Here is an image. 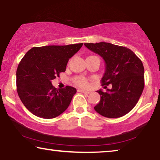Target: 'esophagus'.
Masks as SVG:
<instances>
[{
    "label": "esophagus",
    "mask_w": 160,
    "mask_h": 160,
    "mask_svg": "<svg viewBox=\"0 0 160 160\" xmlns=\"http://www.w3.org/2000/svg\"><path fill=\"white\" fill-rule=\"evenodd\" d=\"M78 92H79L84 93V94H89V91L84 90V89H78Z\"/></svg>",
    "instance_id": "1"
}]
</instances>
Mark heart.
Returning <instances> with one entry per match:
<instances>
[{
	"instance_id": "obj_1",
	"label": "heart",
	"mask_w": 160,
	"mask_h": 160,
	"mask_svg": "<svg viewBox=\"0 0 160 160\" xmlns=\"http://www.w3.org/2000/svg\"><path fill=\"white\" fill-rule=\"evenodd\" d=\"M73 82L77 86L80 87H85L87 85V78L82 77V76H77V77H76L74 78Z\"/></svg>"
}]
</instances>
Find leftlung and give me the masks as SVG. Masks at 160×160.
Masks as SVG:
<instances>
[{
  "instance_id": "left-lung-1",
  "label": "left lung",
  "mask_w": 160,
  "mask_h": 160,
  "mask_svg": "<svg viewBox=\"0 0 160 160\" xmlns=\"http://www.w3.org/2000/svg\"><path fill=\"white\" fill-rule=\"evenodd\" d=\"M84 46L103 59L106 71L101 79L102 85L111 86L106 92L98 91L100 100L94 108L107 118L123 117L134 108L143 92L142 61L130 49L121 46L106 42L87 43Z\"/></svg>"
}]
</instances>
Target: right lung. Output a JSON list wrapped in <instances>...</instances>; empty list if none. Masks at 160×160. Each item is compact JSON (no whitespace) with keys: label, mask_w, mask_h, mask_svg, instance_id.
Instances as JSON below:
<instances>
[{"label":"right lung","mask_w":160,"mask_h":160,"mask_svg":"<svg viewBox=\"0 0 160 160\" xmlns=\"http://www.w3.org/2000/svg\"><path fill=\"white\" fill-rule=\"evenodd\" d=\"M83 43L45 46L30 49L17 70V90L21 101L32 114L53 119L62 113L76 92L74 87L56 89L52 80L65 72L69 59Z\"/></svg>","instance_id":"obj_1"}]
</instances>
